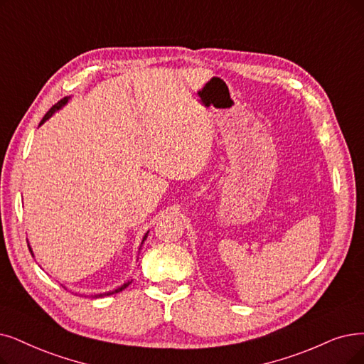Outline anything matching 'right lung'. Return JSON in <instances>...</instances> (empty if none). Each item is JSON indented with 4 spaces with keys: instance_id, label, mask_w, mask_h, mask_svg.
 <instances>
[{
    "instance_id": "add662e5",
    "label": "right lung",
    "mask_w": 364,
    "mask_h": 364,
    "mask_svg": "<svg viewBox=\"0 0 364 364\" xmlns=\"http://www.w3.org/2000/svg\"><path fill=\"white\" fill-rule=\"evenodd\" d=\"M70 100V97H64L63 100H60V101H58V103L55 105V106H52L50 109H49V112L45 114V116H43V119H41V122H40V125L41 124H45L49 118H50V116L55 113V112H58V110H60L63 106H65L67 105V101ZM149 232V231H148ZM148 232H146V235H144L143 236V240H141V245H143V242L144 240H146V237H148ZM28 248H30V252L33 254V250H31V246H30V243H28ZM33 257H34V254H33ZM129 284H132V281H128V282H125L124 285H121V287H118V288H116V289H113V291H107V293H103V294H94L92 297L94 299H98V297H106V296H112V294H116V293H119V291H122V289H125Z\"/></svg>"
}]
</instances>
